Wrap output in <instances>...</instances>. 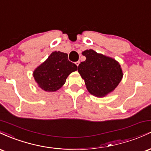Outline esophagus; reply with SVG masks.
Returning a JSON list of instances; mask_svg holds the SVG:
<instances>
[{"label":"esophagus","mask_w":151,"mask_h":151,"mask_svg":"<svg viewBox=\"0 0 151 151\" xmlns=\"http://www.w3.org/2000/svg\"><path fill=\"white\" fill-rule=\"evenodd\" d=\"M79 63H80V62H79V61H77V62H75L76 65H77V67H78V66H79Z\"/></svg>","instance_id":"1"}]
</instances>
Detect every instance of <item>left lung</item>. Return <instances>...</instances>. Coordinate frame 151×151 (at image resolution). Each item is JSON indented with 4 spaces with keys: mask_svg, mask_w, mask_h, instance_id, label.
<instances>
[{
    "mask_svg": "<svg viewBox=\"0 0 151 151\" xmlns=\"http://www.w3.org/2000/svg\"><path fill=\"white\" fill-rule=\"evenodd\" d=\"M86 60L78 66V72L84 80L88 91L102 98L112 92L121 82L123 71L115 59L90 49L82 52Z\"/></svg>",
    "mask_w": 151,
    "mask_h": 151,
    "instance_id": "obj_1",
    "label": "left lung"
}]
</instances>
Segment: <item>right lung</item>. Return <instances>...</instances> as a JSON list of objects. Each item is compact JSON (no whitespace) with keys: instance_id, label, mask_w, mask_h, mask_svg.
<instances>
[{"instance_id":"1","label":"right lung","mask_w":151,"mask_h":151,"mask_svg":"<svg viewBox=\"0 0 151 151\" xmlns=\"http://www.w3.org/2000/svg\"><path fill=\"white\" fill-rule=\"evenodd\" d=\"M77 70V66L68 60V55L55 51L34 70L33 77L38 87L47 92H54L65 84L72 72Z\"/></svg>"}]
</instances>
